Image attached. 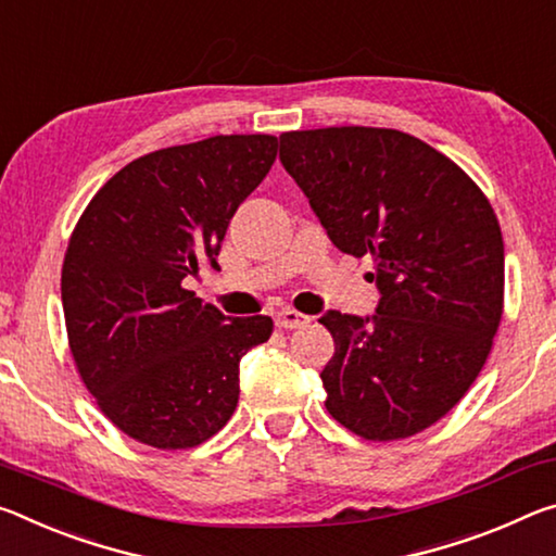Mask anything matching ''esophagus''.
<instances>
[{
  "instance_id": "34e87169",
  "label": "esophagus",
  "mask_w": 556,
  "mask_h": 556,
  "mask_svg": "<svg viewBox=\"0 0 556 556\" xmlns=\"http://www.w3.org/2000/svg\"><path fill=\"white\" fill-rule=\"evenodd\" d=\"M307 323H311V317L293 311V307H283L276 313V327L280 330H295V327H305Z\"/></svg>"
}]
</instances>
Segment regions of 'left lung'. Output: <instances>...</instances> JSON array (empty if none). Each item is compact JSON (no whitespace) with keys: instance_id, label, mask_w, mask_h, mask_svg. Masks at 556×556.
Here are the masks:
<instances>
[{"instance_id":"left-lung-1","label":"left lung","mask_w":556,"mask_h":556,"mask_svg":"<svg viewBox=\"0 0 556 556\" xmlns=\"http://www.w3.org/2000/svg\"><path fill=\"white\" fill-rule=\"evenodd\" d=\"M280 162L342 253L369 256L377 315L330 311L325 406L367 441H399L456 406L493 350L505 303L497 216L456 162L389 127L280 135Z\"/></svg>"}]
</instances>
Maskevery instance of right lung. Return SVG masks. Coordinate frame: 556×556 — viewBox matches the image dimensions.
<instances>
[{
    "label": "right lung",
    "mask_w": 556,
    "mask_h": 556,
    "mask_svg": "<svg viewBox=\"0 0 556 556\" xmlns=\"http://www.w3.org/2000/svg\"><path fill=\"white\" fill-rule=\"evenodd\" d=\"M273 135H216L132 160L80 214L61 268L68 348L100 412L130 439L187 451L239 404V364L266 315L202 303L185 278L216 256L236 208L268 175Z\"/></svg>",
    "instance_id": "1"
}]
</instances>
